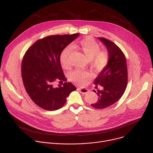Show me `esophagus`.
<instances>
[{
	"label": "esophagus",
	"mask_w": 153,
	"mask_h": 153,
	"mask_svg": "<svg viewBox=\"0 0 153 153\" xmlns=\"http://www.w3.org/2000/svg\"><path fill=\"white\" fill-rule=\"evenodd\" d=\"M79 90L80 91V92L82 93V94H86L88 93L89 90L87 89V88H82V87H80V88H79Z\"/></svg>",
	"instance_id": "esophagus-1"
}]
</instances>
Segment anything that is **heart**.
<instances>
[{"instance_id":"obj_1","label":"heart","mask_w":153,"mask_h":153,"mask_svg":"<svg viewBox=\"0 0 153 153\" xmlns=\"http://www.w3.org/2000/svg\"><path fill=\"white\" fill-rule=\"evenodd\" d=\"M90 61L91 68L95 71H101L105 68L109 62V55L106 51L100 50L99 43L92 37H87L82 39L77 45ZM72 52L71 47H67L60 54V60L62 67L65 70L71 67L70 57ZM90 77L88 72L82 70H76L70 74V79L78 84L85 83Z\"/></svg>"}]
</instances>
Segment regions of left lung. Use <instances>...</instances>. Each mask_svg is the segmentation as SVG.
<instances>
[{"instance_id":"1","label":"left lung","mask_w":153,"mask_h":153,"mask_svg":"<svg viewBox=\"0 0 153 153\" xmlns=\"http://www.w3.org/2000/svg\"><path fill=\"white\" fill-rule=\"evenodd\" d=\"M98 39L107 49L109 62L95 79L94 84L100 85L103 89L93 90L99 98L96 103L91 105L95 108L103 109L117 102L123 96L127 85L128 71L122 51L114 42L102 37Z\"/></svg>"}]
</instances>
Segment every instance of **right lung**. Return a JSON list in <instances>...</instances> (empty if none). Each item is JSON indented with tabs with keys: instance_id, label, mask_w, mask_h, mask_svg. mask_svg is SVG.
Listing matches in <instances>:
<instances>
[{
	"instance_id": "right-lung-1",
	"label": "right lung",
	"mask_w": 153,
	"mask_h": 153,
	"mask_svg": "<svg viewBox=\"0 0 153 153\" xmlns=\"http://www.w3.org/2000/svg\"><path fill=\"white\" fill-rule=\"evenodd\" d=\"M79 36V33L49 36L37 40L25 53L21 68L24 85L32 100L43 110H59L76 90L70 82L57 87L54 85L57 80H66L60 54Z\"/></svg>"
}]
</instances>
